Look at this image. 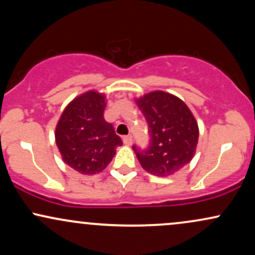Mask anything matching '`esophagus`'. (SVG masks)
<instances>
[{"label": "esophagus", "mask_w": 255, "mask_h": 255, "mask_svg": "<svg viewBox=\"0 0 255 255\" xmlns=\"http://www.w3.org/2000/svg\"><path fill=\"white\" fill-rule=\"evenodd\" d=\"M131 141H133V140H131L130 135H125L124 136V142L126 145H131Z\"/></svg>", "instance_id": "esophagus-1"}]
</instances>
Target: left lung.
I'll use <instances>...</instances> for the list:
<instances>
[{
    "instance_id": "1",
    "label": "left lung",
    "mask_w": 255,
    "mask_h": 255,
    "mask_svg": "<svg viewBox=\"0 0 255 255\" xmlns=\"http://www.w3.org/2000/svg\"><path fill=\"white\" fill-rule=\"evenodd\" d=\"M150 134L146 150L133 146L137 160L156 176H170L194 157L199 139L198 122L183 101L176 96L153 91L136 99Z\"/></svg>"
}]
</instances>
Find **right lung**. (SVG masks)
Here are the masks:
<instances>
[{"label":"right lung","mask_w":255,"mask_h":255,"mask_svg":"<svg viewBox=\"0 0 255 255\" xmlns=\"http://www.w3.org/2000/svg\"><path fill=\"white\" fill-rule=\"evenodd\" d=\"M105 95L87 91L66 107L58 120L55 140L67 165L83 175L103 171L122 140L104 120Z\"/></svg>","instance_id":"obj_1"}]
</instances>
